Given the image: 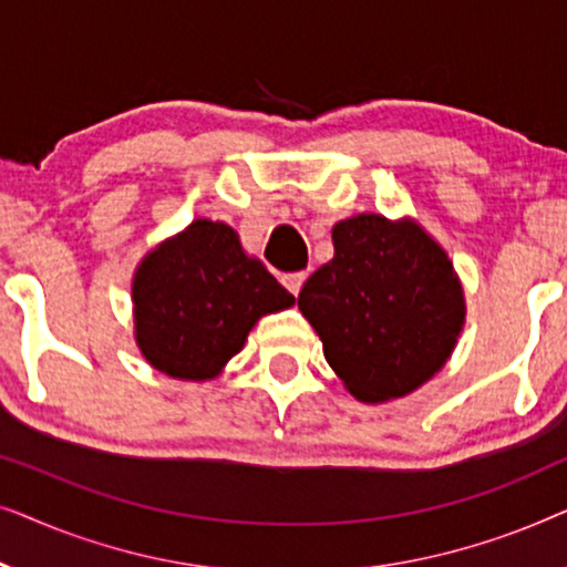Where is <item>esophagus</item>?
<instances>
[{
	"instance_id": "obj_1",
	"label": "esophagus",
	"mask_w": 567,
	"mask_h": 567,
	"mask_svg": "<svg viewBox=\"0 0 567 567\" xmlns=\"http://www.w3.org/2000/svg\"><path fill=\"white\" fill-rule=\"evenodd\" d=\"M281 281H284L286 289H289L293 297H297V293L301 291V284L307 281V274H305V270H297V274H284Z\"/></svg>"
}]
</instances>
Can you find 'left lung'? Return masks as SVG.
<instances>
[{
	"mask_svg": "<svg viewBox=\"0 0 567 567\" xmlns=\"http://www.w3.org/2000/svg\"><path fill=\"white\" fill-rule=\"evenodd\" d=\"M336 258L299 293L324 359L363 402L413 392L444 367L464 322L446 252L413 221L361 214L332 229Z\"/></svg>",
	"mask_w": 567,
	"mask_h": 567,
	"instance_id": "1",
	"label": "left lung"
}]
</instances>
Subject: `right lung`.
<instances>
[{
  "label": "right lung",
  "mask_w": 567,
  "mask_h": 567,
  "mask_svg": "<svg viewBox=\"0 0 567 567\" xmlns=\"http://www.w3.org/2000/svg\"><path fill=\"white\" fill-rule=\"evenodd\" d=\"M293 297L237 231L198 219L144 258L134 278L136 343L154 369L204 382L243 351L247 332Z\"/></svg>",
  "instance_id": "add662e5"
}]
</instances>
